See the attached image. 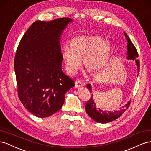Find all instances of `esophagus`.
I'll return each mask as SVG.
<instances>
[{"mask_svg": "<svg viewBox=\"0 0 151 151\" xmlns=\"http://www.w3.org/2000/svg\"><path fill=\"white\" fill-rule=\"evenodd\" d=\"M82 86V83H81L80 81H76L75 82V87L76 88H80Z\"/></svg>", "mask_w": 151, "mask_h": 151, "instance_id": "34e87169", "label": "esophagus"}]
</instances>
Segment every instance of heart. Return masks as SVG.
<instances>
[{
	"mask_svg": "<svg viewBox=\"0 0 151 151\" xmlns=\"http://www.w3.org/2000/svg\"><path fill=\"white\" fill-rule=\"evenodd\" d=\"M112 44L99 35H80L71 39V44L63 46V57L69 74L75 75L83 58L85 68L97 75L106 66L111 55Z\"/></svg>",
	"mask_w": 151,
	"mask_h": 151,
	"instance_id": "b5f03b06",
	"label": "heart"
}]
</instances>
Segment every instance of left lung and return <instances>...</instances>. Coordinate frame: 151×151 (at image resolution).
<instances>
[{
  "label": "left lung",
  "mask_w": 151,
  "mask_h": 151,
  "mask_svg": "<svg viewBox=\"0 0 151 151\" xmlns=\"http://www.w3.org/2000/svg\"><path fill=\"white\" fill-rule=\"evenodd\" d=\"M124 35L125 36L127 43V59L128 60H132V61H135L136 66L138 70V75L139 74V68H140V63L139 61L137 59L138 56V52L137 49L134 45L130 40V38L128 37L127 34L124 32ZM137 75V76H138ZM87 88L90 90V92L92 93V85L90 84L87 85ZM130 101H128L127 104H126L124 106H123V108L118 110V111H102L101 108L97 107L96 106V103L93 101V94L91 95V97L89 99V101L87 102L85 104V111L87 112L88 115L95 122L100 123H107L111 122L112 121L118 118L121 116L124 111L128 108L129 105H130Z\"/></svg>",
  "instance_id": "8db88e82"
}]
</instances>
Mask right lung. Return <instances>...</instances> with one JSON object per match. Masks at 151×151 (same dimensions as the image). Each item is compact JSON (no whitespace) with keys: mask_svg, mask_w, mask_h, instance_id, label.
Instances as JSON below:
<instances>
[{"mask_svg":"<svg viewBox=\"0 0 151 151\" xmlns=\"http://www.w3.org/2000/svg\"><path fill=\"white\" fill-rule=\"evenodd\" d=\"M71 18L36 21L21 38L14 58L18 97L30 113L46 118L61 109L75 81L62 71L60 39Z\"/></svg>","mask_w":151,"mask_h":151,"instance_id":"1","label":"right lung"}]
</instances>
